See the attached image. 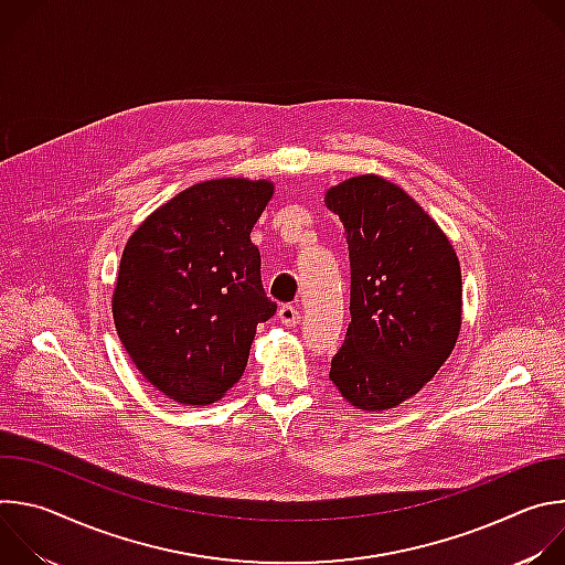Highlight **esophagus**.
Masks as SVG:
<instances>
[{
  "instance_id": "1",
  "label": "esophagus",
  "mask_w": 565,
  "mask_h": 565,
  "mask_svg": "<svg viewBox=\"0 0 565 565\" xmlns=\"http://www.w3.org/2000/svg\"><path fill=\"white\" fill-rule=\"evenodd\" d=\"M279 321H281L284 327H297L299 321H301L299 308L292 306V303H284V306L279 308Z\"/></svg>"
}]
</instances>
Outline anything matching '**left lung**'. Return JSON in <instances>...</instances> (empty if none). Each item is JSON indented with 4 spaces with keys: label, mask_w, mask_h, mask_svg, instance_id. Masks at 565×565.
<instances>
[{
    "label": "left lung",
    "mask_w": 565,
    "mask_h": 565,
    "mask_svg": "<svg viewBox=\"0 0 565 565\" xmlns=\"http://www.w3.org/2000/svg\"><path fill=\"white\" fill-rule=\"evenodd\" d=\"M324 201L344 223L351 259V324L329 377L353 407L393 409L456 347L460 264L438 223L382 177H353Z\"/></svg>",
    "instance_id": "left-lung-1"
}]
</instances>
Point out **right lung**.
I'll return each mask as SVG.
<instances>
[{
    "instance_id": "obj_1",
    "label": "right lung",
    "mask_w": 565,
    "mask_h": 565,
    "mask_svg": "<svg viewBox=\"0 0 565 565\" xmlns=\"http://www.w3.org/2000/svg\"><path fill=\"white\" fill-rule=\"evenodd\" d=\"M270 181L196 183L129 236L114 288V324L160 393L210 405L244 375L257 324L277 312L250 232Z\"/></svg>"
}]
</instances>
